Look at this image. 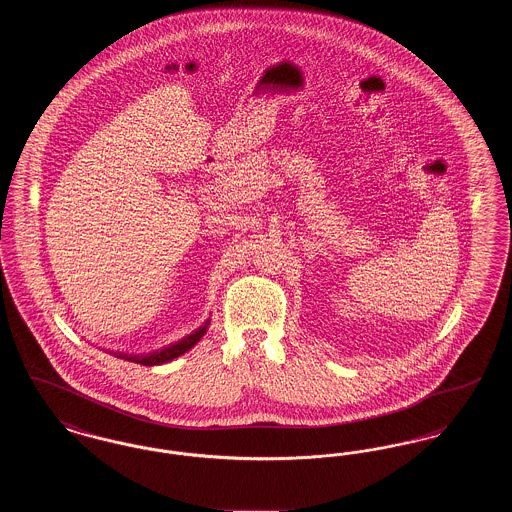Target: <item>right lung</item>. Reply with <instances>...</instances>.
I'll use <instances>...</instances> for the list:
<instances>
[{
    "mask_svg": "<svg viewBox=\"0 0 512 512\" xmlns=\"http://www.w3.org/2000/svg\"><path fill=\"white\" fill-rule=\"evenodd\" d=\"M203 330V328H201ZM201 330H195L194 334L182 338V340L174 341L169 343L167 347L163 349H157V351H151L147 355H122L126 361H132V363H138V365L144 366H155L163 365V363H169L172 359L184 355L186 351H190L194 347L195 343L199 341V338L203 336Z\"/></svg>",
    "mask_w": 512,
    "mask_h": 512,
    "instance_id": "add662e5",
    "label": "right lung"
}]
</instances>
